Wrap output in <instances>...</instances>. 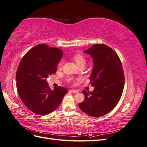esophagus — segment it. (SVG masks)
<instances>
[{
	"label": "esophagus",
	"mask_w": 147,
	"mask_h": 147,
	"mask_svg": "<svg viewBox=\"0 0 147 147\" xmlns=\"http://www.w3.org/2000/svg\"><path fill=\"white\" fill-rule=\"evenodd\" d=\"M71 91V92H74V93H77L78 91V90H70Z\"/></svg>",
	"instance_id": "esophagus-1"
}]
</instances>
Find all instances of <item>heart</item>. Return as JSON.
<instances>
[{"instance_id": "1", "label": "heart", "mask_w": 147, "mask_h": 147, "mask_svg": "<svg viewBox=\"0 0 147 147\" xmlns=\"http://www.w3.org/2000/svg\"><path fill=\"white\" fill-rule=\"evenodd\" d=\"M73 59L75 62V63L77 64V66L81 65V64H85L86 63V59L84 58V57L80 55V54H76L73 56ZM63 67V61H60L59 63L58 64V68L61 69Z\"/></svg>"}]
</instances>
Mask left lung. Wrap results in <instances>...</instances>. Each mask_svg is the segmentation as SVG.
Returning <instances> with one entry per match:
<instances>
[{"label": "left lung", "instance_id": "8db88e82", "mask_svg": "<svg viewBox=\"0 0 147 147\" xmlns=\"http://www.w3.org/2000/svg\"><path fill=\"white\" fill-rule=\"evenodd\" d=\"M84 53L94 62L89 79L94 90L83 91L84 100L78 106L91 117H102L112 111L121 97L124 84L122 64L117 53L104 44H96Z\"/></svg>", "mask_w": 147, "mask_h": 147}]
</instances>
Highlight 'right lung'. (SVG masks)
I'll return each instance as SVG.
<instances>
[{
	"mask_svg": "<svg viewBox=\"0 0 147 147\" xmlns=\"http://www.w3.org/2000/svg\"><path fill=\"white\" fill-rule=\"evenodd\" d=\"M63 55L59 48L39 44L20 62L16 74L17 91L25 106L35 114L45 115L55 111L68 92L62 86L51 90L46 81L56 73Z\"/></svg>",
	"mask_w": 147,
	"mask_h": 147,
	"instance_id": "1",
	"label": "right lung"
}]
</instances>
